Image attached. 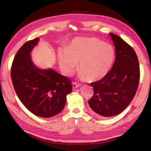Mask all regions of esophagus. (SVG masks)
<instances>
[{
  "mask_svg": "<svg viewBox=\"0 0 151 151\" xmlns=\"http://www.w3.org/2000/svg\"><path fill=\"white\" fill-rule=\"evenodd\" d=\"M81 86L80 84L76 83H75V82H74V83H73V88H77V87H78V86Z\"/></svg>",
  "mask_w": 151,
  "mask_h": 151,
  "instance_id": "esophagus-1",
  "label": "esophagus"
}]
</instances>
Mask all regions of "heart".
Masks as SVG:
<instances>
[{
	"instance_id": "b5f03b06",
	"label": "heart",
	"mask_w": 151,
	"mask_h": 151,
	"mask_svg": "<svg viewBox=\"0 0 151 151\" xmlns=\"http://www.w3.org/2000/svg\"><path fill=\"white\" fill-rule=\"evenodd\" d=\"M58 58L65 75H72L78 62L79 77L93 82L109 73L114 60V50L111 45L96 38H76L67 48L58 50Z\"/></svg>"
}]
</instances>
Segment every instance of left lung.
I'll return each mask as SVG.
<instances>
[{"label":"left lung","instance_id":"8db88e82","mask_svg":"<svg viewBox=\"0 0 151 151\" xmlns=\"http://www.w3.org/2000/svg\"><path fill=\"white\" fill-rule=\"evenodd\" d=\"M115 46L116 58L111 70L98 81L91 83L94 94L88 101L100 116L117 115L129 106L139 86L140 68L137 55L128 43L110 33Z\"/></svg>","mask_w":151,"mask_h":151}]
</instances>
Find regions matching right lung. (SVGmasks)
<instances>
[{"mask_svg":"<svg viewBox=\"0 0 151 151\" xmlns=\"http://www.w3.org/2000/svg\"><path fill=\"white\" fill-rule=\"evenodd\" d=\"M39 38L29 40L18 50L12 61V85L21 103L35 115L49 118L62 111L66 95L72 91L69 78L52 69L41 70L32 63L30 52Z\"/></svg>","mask_w":151,"mask_h":151,"instance_id":"add662e5","label":"right lung"}]
</instances>
